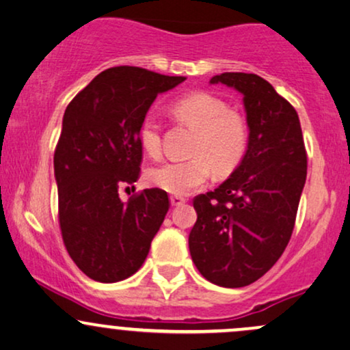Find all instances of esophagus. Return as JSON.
<instances>
[{"instance_id":"34e87169","label":"esophagus","mask_w":350,"mask_h":350,"mask_svg":"<svg viewBox=\"0 0 350 350\" xmlns=\"http://www.w3.org/2000/svg\"><path fill=\"white\" fill-rule=\"evenodd\" d=\"M185 201H187V200H185L183 196H178V195H174V196H170V204L174 206V208H175V206H182Z\"/></svg>"}]
</instances>
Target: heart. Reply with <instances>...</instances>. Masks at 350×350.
Listing matches in <instances>:
<instances>
[{"label":"heart","mask_w":350,"mask_h":350,"mask_svg":"<svg viewBox=\"0 0 350 350\" xmlns=\"http://www.w3.org/2000/svg\"><path fill=\"white\" fill-rule=\"evenodd\" d=\"M174 113L196 129L189 161L165 162L149 172L148 180L155 188L170 195H189L208 182L211 167L217 175H226L243 157L248 129L239 113L228 110L222 98L209 92L189 94L175 102ZM139 142L150 157H161V128L154 118L142 120Z\"/></svg>","instance_id":"b5f03b06"}]
</instances>
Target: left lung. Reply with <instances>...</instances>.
I'll use <instances>...</instances> for the list:
<instances>
[{
    "label": "left lung",
    "mask_w": 350,
    "mask_h": 350,
    "mask_svg": "<svg viewBox=\"0 0 350 350\" xmlns=\"http://www.w3.org/2000/svg\"><path fill=\"white\" fill-rule=\"evenodd\" d=\"M243 96L248 146L214 191L195 198L189 253L198 271L221 287H245L265 275L286 250L307 180V150L294 107L258 75L222 72Z\"/></svg>",
    "instance_id": "obj_1"
}]
</instances>
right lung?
I'll list each match as a JSON object with an SVG mask.
<instances>
[{
  "label": "right lung",
  "instance_id": "1",
  "mask_svg": "<svg viewBox=\"0 0 350 350\" xmlns=\"http://www.w3.org/2000/svg\"><path fill=\"white\" fill-rule=\"evenodd\" d=\"M187 77L116 66L94 77L66 107L53 165L64 247L97 282H118L142 266L168 211L163 189L120 200L139 178V126L159 94Z\"/></svg>",
  "mask_w": 350,
  "mask_h": 350
}]
</instances>
